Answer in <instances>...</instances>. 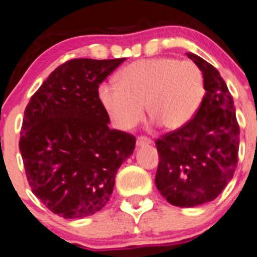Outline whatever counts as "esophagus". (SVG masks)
<instances>
[{
	"instance_id": "34e87169",
	"label": "esophagus",
	"mask_w": 257,
	"mask_h": 257,
	"mask_svg": "<svg viewBox=\"0 0 257 257\" xmlns=\"http://www.w3.org/2000/svg\"><path fill=\"white\" fill-rule=\"evenodd\" d=\"M150 139L145 137H139L137 139V148H142V147H147V145L150 144Z\"/></svg>"
}]
</instances>
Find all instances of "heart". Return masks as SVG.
I'll return each mask as SVG.
<instances>
[{"label": "heart", "instance_id": "obj_1", "mask_svg": "<svg viewBox=\"0 0 257 257\" xmlns=\"http://www.w3.org/2000/svg\"><path fill=\"white\" fill-rule=\"evenodd\" d=\"M206 88L196 64L175 58H155L129 64L119 83L103 82L98 97L113 125L128 131L140 120L143 106L165 129L176 131L188 123L203 101Z\"/></svg>", "mask_w": 257, "mask_h": 257}]
</instances>
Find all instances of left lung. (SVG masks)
Wrapping results in <instances>:
<instances>
[{
  "label": "left lung",
  "mask_w": 257,
  "mask_h": 257,
  "mask_svg": "<svg viewBox=\"0 0 257 257\" xmlns=\"http://www.w3.org/2000/svg\"><path fill=\"white\" fill-rule=\"evenodd\" d=\"M206 94L196 115L156 142V188L169 203L196 207L217 198L233 178L239 153V124L233 97L219 71L193 53Z\"/></svg>",
  "instance_id": "1"
}]
</instances>
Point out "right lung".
Segmentation results:
<instances>
[{
    "label": "right lung",
    "mask_w": 257,
    "mask_h": 257,
    "mask_svg": "<svg viewBox=\"0 0 257 257\" xmlns=\"http://www.w3.org/2000/svg\"><path fill=\"white\" fill-rule=\"evenodd\" d=\"M125 60L74 59L56 67L24 110L20 150L29 186L48 209L81 219L106 206L136 138L109 129L99 83Z\"/></svg>",
    "instance_id": "right-lung-1"
}]
</instances>
